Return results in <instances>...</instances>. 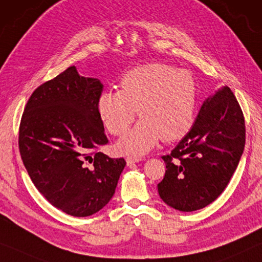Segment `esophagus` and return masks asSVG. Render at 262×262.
<instances>
[{"label":"esophagus","instance_id":"esophagus-1","mask_svg":"<svg viewBox=\"0 0 262 262\" xmlns=\"http://www.w3.org/2000/svg\"><path fill=\"white\" fill-rule=\"evenodd\" d=\"M139 161H141V158H135V157H128L127 158V165H128V166H132V165L139 163Z\"/></svg>","mask_w":262,"mask_h":262}]
</instances>
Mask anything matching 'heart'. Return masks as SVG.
<instances>
[{
  "label": "heart",
  "instance_id": "b5f03b06",
  "mask_svg": "<svg viewBox=\"0 0 262 262\" xmlns=\"http://www.w3.org/2000/svg\"><path fill=\"white\" fill-rule=\"evenodd\" d=\"M198 88L192 73L176 66L152 62L136 66L121 79V90H105L98 113L110 134L128 130L136 110L141 120L117 143L129 156H142L159 139L174 141L186 134L196 116Z\"/></svg>",
  "mask_w": 262,
  "mask_h": 262
}]
</instances>
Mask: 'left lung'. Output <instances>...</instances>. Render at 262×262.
<instances>
[{"instance_id":"left-lung-1","label":"left lung","mask_w":262,"mask_h":262,"mask_svg":"<svg viewBox=\"0 0 262 262\" xmlns=\"http://www.w3.org/2000/svg\"><path fill=\"white\" fill-rule=\"evenodd\" d=\"M245 117L228 86L206 98L192 128L171 154L158 184L161 200L179 211H196L226 189L245 149Z\"/></svg>"}]
</instances>
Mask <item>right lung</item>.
<instances>
[{
	"instance_id": "obj_1",
	"label": "right lung",
	"mask_w": 262,
	"mask_h": 262,
	"mask_svg": "<svg viewBox=\"0 0 262 262\" xmlns=\"http://www.w3.org/2000/svg\"><path fill=\"white\" fill-rule=\"evenodd\" d=\"M103 84L70 66L36 88L19 130L24 165L39 192L68 215L86 217L109 203L126 161L98 148L108 143L98 113Z\"/></svg>"
}]
</instances>
